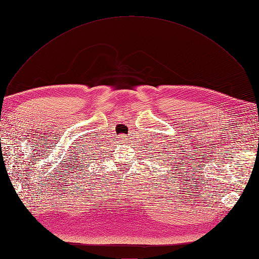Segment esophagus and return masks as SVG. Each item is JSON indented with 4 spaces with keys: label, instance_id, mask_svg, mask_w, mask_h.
Returning <instances> with one entry per match:
<instances>
[{
    "label": "esophagus",
    "instance_id": "esophagus-1",
    "mask_svg": "<svg viewBox=\"0 0 259 259\" xmlns=\"http://www.w3.org/2000/svg\"><path fill=\"white\" fill-rule=\"evenodd\" d=\"M118 138H119L118 140L120 141L121 143H125V142L128 141V138H127V136H125V135H121V136H119Z\"/></svg>",
    "mask_w": 259,
    "mask_h": 259
}]
</instances>
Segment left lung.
I'll return each instance as SVG.
<instances>
[{"instance_id": "left-lung-1", "label": "left lung", "mask_w": 259, "mask_h": 259, "mask_svg": "<svg viewBox=\"0 0 259 259\" xmlns=\"http://www.w3.org/2000/svg\"><path fill=\"white\" fill-rule=\"evenodd\" d=\"M171 160H174V158H171ZM168 173H169V171H168Z\"/></svg>"}]
</instances>
